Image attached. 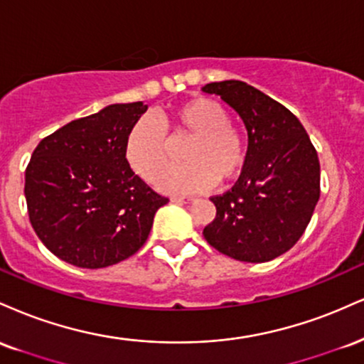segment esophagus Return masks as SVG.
<instances>
[{"label":"esophagus","mask_w":364,"mask_h":364,"mask_svg":"<svg viewBox=\"0 0 364 364\" xmlns=\"http://www.w3.org/2000/svg\"><path fill=\"white\" fill-rule=\"evenodd\" d=\"M196 198H177V196H175V198H172V203H177V204H191V203H196Z\"/></svg>","instance_id":"esophagus-1"}]
</instances>
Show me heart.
Instances as JSON below:
<instances>
[{
    "label": "heart",
    "mask_w": 364,
    "mask_h": 364,
    "mask_svg": "<svg viewBox=\"0 0 364 364\" xmlns=\"http://www.w3.org/2000/svg\"><path fill=\"white\" fill-rule=\"evenodd\" d=\"M186 139L182 160L186 165L165 172L158 187L173 194H192L213 187L216 181L228 183L245 166V139L228 122L223 105L208 97H196L173 107L153 121L141 117L124 143V156L132 172L143 181L155 182L168 164V139Z\"/></svg>",
    "instance_id": "1"
}]
</instances>
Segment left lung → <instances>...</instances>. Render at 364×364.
<instances>
[{"instance_id": "obj_1", "label": "left lung", "mask_w": 364, "mask_h": 364, "mask_svg": "<svg viewBox=\"0 0 364 364\" xmlns=\"http://www.w3.org/2000/svg\"><path fill=\"white\" fill-rule=\"evenodd\" d=\"M203 92L237 110L249 134L240 178L213 196L216 218L204 238L242 262H269L300 240L320 198L317 151L296 115L238 80L216 81Z\"/></svg>"}]
</instances>
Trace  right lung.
Returning <instances> with one entry per match:
<instances>
[{"label":"right lung","instance_id":"right-lung-1","mask_svg":"<svg viewBox=\"0 0 364 364\" xmlns=\"http://www.w3.org/2000/svg\"><path fill=\"white\" fill-rule=\"evenodd\" d=\"M146 109L143 102L112 104L66 124L33 149L25 170L30 223L64 262L100 269L131 257L168 203L124 156L127 132Z\"/></svg>","mask_w":364,"mask_h":364}]
</instances>
